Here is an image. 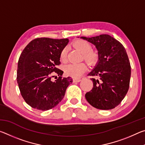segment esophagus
Here are the masks:
<instances>
[{"label":"esophagus","instance_id":"1","mask_svg":"<svg viewBox=\"0 0 145 145\" xmlns=\"http://www.w3.org/2000/svg\"><path fill=\"white\" fill-rule=\"evenodd\" d=\"M80 79H78V78H73V82L76 83V82H79L80 81Z\"/></svg>","mask_w":145,"mask_h":145}]
</instances>
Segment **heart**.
I'll return each instance as SVG.
<instances>
[{"label":"heart","instance_id":"heart-1","mask_svg":"<svg viewBox=\"0 0 145 145\" xmlns=\"http://www.w3.org/2000/svg\"><path fill=\"white\" fill-rule=\"evenodd\" d=\"M76 48L83 54V59L90 65H93L97 63L98 56L92 51V46L84 40H78L74 43ZM68 49L64 48L61 51L60 59L62 61H65L67 57ZM87 69V66L84 63L78 64H68L64 67V72L68 76L73 78H79Z\"/></svg>","mask_w":145,"mask_h":145}]
</instances>
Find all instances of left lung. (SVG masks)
Masks as SVG:
<instances>
[{
    "label": "left lung",
    "instance_id": "8db88e82",
    "mask_svg": "<svg viewBox=\"0 0 145 145\" xmlns=\"http://www.w3.org/2000/svg\"><path fill=\"white\" fill-rule=\"evenodd\" d=\"M81 38L95 45L99 53V62L88 74L98 78H91L93 88L86 93V99L97 109H113L121 103L129 88L131 67L125 49L108 34Z\"/></svg>",
    "mask_w": 145,
    "mask_h": 145
}]
</instances>
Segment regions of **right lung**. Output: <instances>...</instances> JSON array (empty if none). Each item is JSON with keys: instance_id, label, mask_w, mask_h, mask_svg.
<instances>
[{"instance_id": "obj_1", "label": "right lung", "mask_w": 145, "mask_h": 145, "mask_svg": "<svg viewBox=\"0 0 145 145\" xmlns=\"http://www.w3.org/2000/svg\"><path fill=\"white\" fill-rule=\"evenodd\" d=\"M68 39L38 38L32 40L20 56L16 79L20 93L31 107L47 111L56 107L65 97L66 89L72 82L63 77L59 65L60 54ZM52 72L59 76L55 82Z\"/></svg>"}]
</instances>
